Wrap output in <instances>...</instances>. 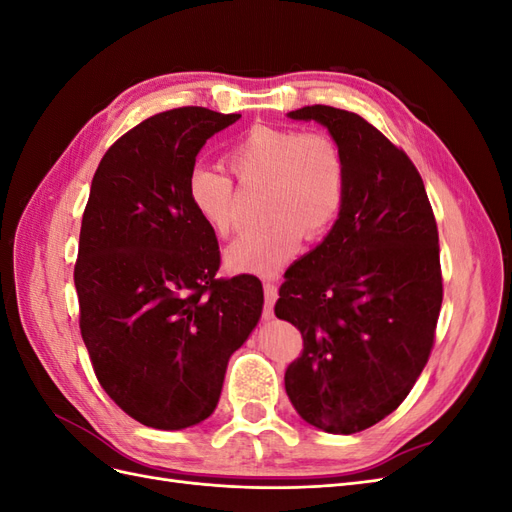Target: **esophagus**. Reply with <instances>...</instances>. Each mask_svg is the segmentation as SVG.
Instances as JSON below:
<instances>
[{"mask_svg":"<svg viewBox=\"0 0 512 512\" xmlns=\"http://www.w3.org/2000/svg\"><path fill=\"white\" fill-rule=\"evenodd\" d=\"M262 288H265V318L271 320L273 318V305L277 301V286L273 282H265L262 284Z\"/></svg>","mask_w":512,"mask_h":512,"instance_id":"obj_1","label":"esophagus"}]
</instances>
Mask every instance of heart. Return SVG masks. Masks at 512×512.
I'll list each match as a JSON object with an SVG mask.
<instances>
[{
	"instance_id": "heart-1",
	"label": "heart",
	"mask_w": 512,
	"mask_h": 512,
	"mask_svg": "<svg viewBox=\"0 0 512 512\" xmlns=\"http://www.w3.org/2000/svg\"><path fill=\"white\" fill-rule=\"evenodd\" d=\"M226 164L243 188H265L260 218L267 222L228 245L224 262L232 273L275 275L303 237H322L342 211L346 160L327 134L254 126L230 145ZM188 200L213 235L224 237L235 226V188L220 170L192 168Z\"/></svg>"
}]
</instances>
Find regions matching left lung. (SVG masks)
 <instances>
[{"label": "left lung", "instance_id": "left-lung-1", "mask_svg": "<svg viewBox=\"0 0 512 512\" xmlns=\"http://www.w3.org/2000/svg\"><path fill=\"white\" fill-rule=\"evenodd\" d=\"M288 117L329 130L346 196L275 303L303 335L286 393L305 423L350 436L397 410L427 365L442 305L438 226L412 160L363 117L324 104Z\"/></svg>", "mask_w": 512, "mask_h": 512}]
</instances>
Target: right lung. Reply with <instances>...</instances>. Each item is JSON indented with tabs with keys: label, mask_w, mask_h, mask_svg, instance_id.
I'll list each match as a JSON object with an SVG mask.
<instances>
[{
	"label": "right lung",
	"mask_w": 512,
	"mask_h": 512,
	"mask_svg": "<svg viewBox=\"0 0 512 512\" xmlns=\"http://www.w3.org/2000/svg\"><path fill=\"white\" fill-rule=\"evenodd\" d=\"M239 117L203 106L153 115L91 181L74 267L81 335L106 395L153 429L213 414L230 354L262 314L258 277H215L218 239L188 200L198 151Z\"/></svg>",
	"instance_id": "obj_1"
}]
</instances>
